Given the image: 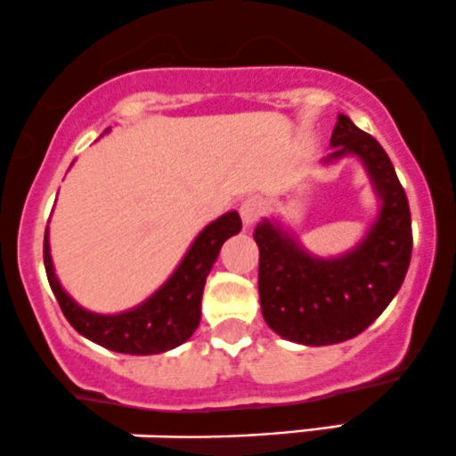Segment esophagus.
Returning a JSON list of instances; mask_svg holds the SVG:
<instances>
[{
	"label": "esophagus",
	"mask_w": 456,
	"mask_h": 456,
	"mask_svg": "<svg viewBox=\"0 0 456 456\" xmlns=\"http://www.w3.org/2000/svg\"><path fill=\"white\" fill-rule=\"evenodd\" d=\"M264 209H266V205L259 197H248L244 199L242 205H240V216H242V223L247 224V227H251L259 220V216L264 214Z\"/></svg>",
	"instance_id": "1"
}]
</instances>
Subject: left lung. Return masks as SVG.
<instances>
[{"label":"left lung","mask_w":456,"mask_h":456,"mask_svg":"<svg viewBox=\"0 0 456 456\" xmlns=\"http://www.w3.org/2000/svg\"><path fill=\"white\" fill-rule=\"evenodd\" d=\"M331 147L329 159L359 155L381 197L368 238L344 257L316 259L268 220L253 232L264 320L281 338L307 346L344 342L368 329L396 297L411 262V212L389 155L346 114L338 117Z\"/></svg>","instance_id":"1"}]
</instances>
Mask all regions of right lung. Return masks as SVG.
<instances>
[{
	"label": "right lung",
	"mask_w": 456,
	"mask_h": 456,
	"mask_svg": "<svg viewBox=\"0 0 456 456\" xmlns=\"http://www.w3.org/2000/svg\"><path fill=\"white\" fill-rule=\"evenodd\" d=\"M242 229L238 212H229L199 233L190 251L149 301L117 316H99L86 312L60 288L49 255V240L45 232L43 259L49 285L56 294L60 309L71 327L99 346L125 354H158L183 344L201 320V297L209 270L216 262L224 240Z\"/></svg>",
	"instance_id": "1"
}]
</instances>
